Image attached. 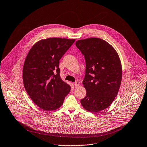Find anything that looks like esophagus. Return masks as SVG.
I'll return each mask as SVG.
<instances>
[{
  "label": "esophagus",
  "mask_w": 147,
  "mask_h": 147,
  "mask_svg": "<svg viewBox=\"0 0 147 147\" xmlns=\"http://www.w3.org/2000/svg\"><path fill=\"white\" fill-rule=\"evenodd\" d=\"M74 86L76 87H77L80 86V82L78 81H77L75 83H74Z\"/></svg>",
  "instance_id": "esophagus-1"
}]
</instances>
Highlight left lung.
<instances>
[{"label": "left lung", "instance_id": "1", "mask_svg": "<svg viewBox=\"0 0 147 147\" xmlns=\"http://www.w3.org/2000/svg\"><path fill=\"white\" fill-rule=\"evenodd\" d=\"M76 45L86 62L83 85L87 94L81 103L86 111L99 112L109 107L118 94L122 78L120 57L111 44L98 38L78 40Z\"/></svg>", "mask_w": 147, "mask_h": 147}]
</instances>
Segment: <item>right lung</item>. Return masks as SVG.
I'll list each match as a JSON object with an SVG mask.
<instances>
[{
  "label": "right lung",
  "instance_id": "add662e5",
  "mask_svg": "<svg viewBox=\"0 0 147 147\" xmlns=\"http://www.w3.org/2000/svg\"><path fill=\"white\" fill-rule=\"evenodd\" d=\"M75 40L60 38L39 40L26 56L23 69L24 88L32 100L45 111L60 108L70 91V86L60 78L59 66L60 59Z\"/></svg>",
  "mask_w": 147,
  "mask_h": 147
}]
</instances>
